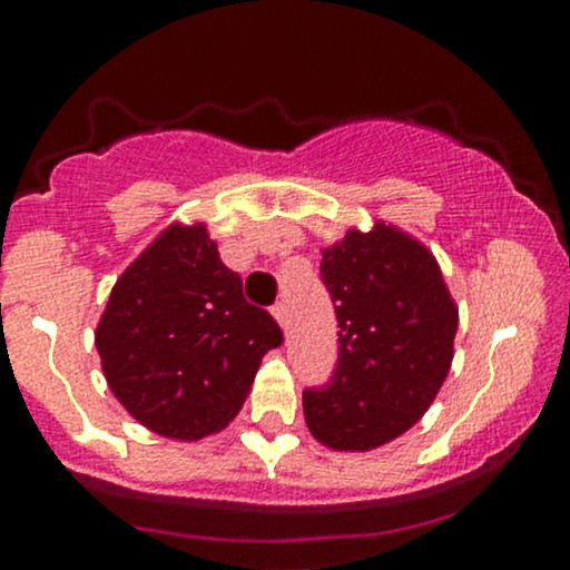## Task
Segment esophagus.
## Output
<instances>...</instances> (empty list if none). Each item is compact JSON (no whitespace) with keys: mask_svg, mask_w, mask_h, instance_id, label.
<instances>
[{"mask_svg":"<svg viewBox=\"0 0 570 570\" xmlns=\"http://www.w3.org/2000/svg\"><path fill=\"white\" fill-rule=\"evenodd\" d=\"M273 316H276V322H278L281 326H284V330H286V326H289V311H286L284 299L273 305Z\"/></svg>","mask_w":570,"mask_h":570,"instance_id":"34e87169","label":"esophagus"}]
</instances>
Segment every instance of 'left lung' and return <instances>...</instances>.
I'll return each mask as SVG.
<instances>
[{
	"mask_svg": "<svg viewBox=\"0 0 570 570\" xmlns=\"http://www.w3.org/2000/svg\"><path fill=\"white\" fill-rule=\"evenodd\" d=\"M337 316L330 383L303 391L305 423L332 450H372L421 421L453 362L458 307L426 246L389 225L322 252Z\"/></svg>",
	"mask_w": 570,
	"mask_h": 570,
	"instance_id": "1",
	"label": "left lung"
}]
</instances>
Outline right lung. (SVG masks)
<instances>
[{
	"mask_svg": "<svg viewBox=\"0 0 570 570\" xmlns=\"http://www.w3.org/2000/svg\"><path fill=\"white\" fill-rule=\"evenodd\" d=\"M281 343L276 318L246 303L206 225L163 230L117 278L96 330L117 402L155 434L187 442L233 421Z\"/></svg>",
	"mask_w": 570,
	"mask_h": 570,
	"instance_id": "obj_1",
	"label": "right lung"
}]
</instances>
